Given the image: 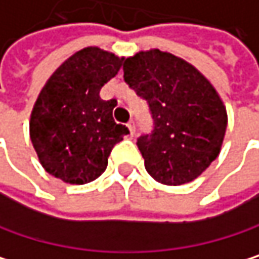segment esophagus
I'll return each mask as SVG.
<instances>
[{
  "label": "esophagus",
  "mask_w": 259,
  "mask_h": 259,
  "mask_svg": "<svg viewBox=\"0 0 259 259\" xmlns=\"http://www.w3.org/2000/svg\"><path fill=\"white\" fill-rule=\"evenodd\" d=\"M127 128H128V134H131V137H134L135 135V124H134V121L127 122Z\"/></svg>",
  "instance_id": "1"
}]
</instances>
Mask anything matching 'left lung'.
<instances>
[{"instance_id":"obj_1","label":"left lung","mask_w":259,"mask_h":259,"mask_svg":"<svg viewBox=\"0 0 259 259\" xmlns=\"http://www.w3.org/2000/svg\"><path fill=\"white\" fill-rule=\"evenodd\" d=\"M124 80L147 100L155 128L138 140L147 173L164 185L197 179L219 156L228 113L215 88L191 63L161 50L124 60Z\"/></svg>"}]
</instances>
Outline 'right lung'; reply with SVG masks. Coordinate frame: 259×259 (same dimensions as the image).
<instances>
[{
  "label": "right lung",
  "mask_w": 259,
  "mask_h": 259,
  "mask_svg": "<svg viewBox=\"0 0 259 259\" xmlns=\"http://www.w3.org/2000/svg\"><path fill=\"white\" fill-rule=\"evenodd\" d=\"M122 59L86 47L44 84L30 115V140L51 176L72 185L95 181L104 173L113 146L128 134L112 118L116 101L100 98V89L118 74Z\"/></svg>",
  "instance_id": "1"
}]
</instances>
